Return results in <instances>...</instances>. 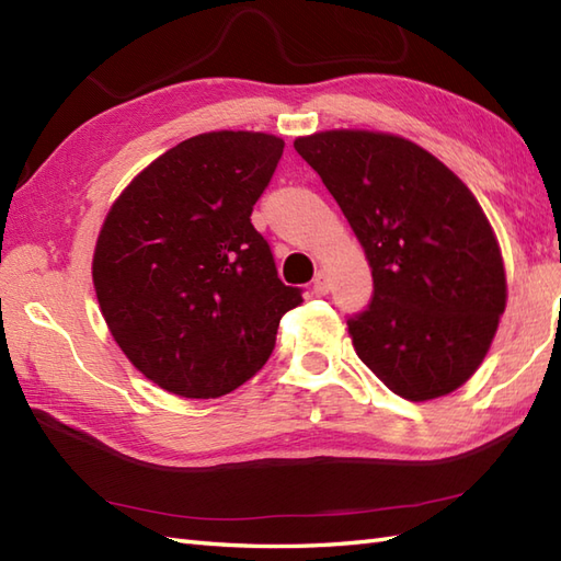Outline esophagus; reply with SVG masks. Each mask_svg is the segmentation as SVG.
I'll list each match as a JSON object with an SVG mask.
<instances>
[{
  "mask_svg": "<svg viewBox=\"0 0 561 561\" xmlns=\"http://www.w3.org/2000/svg\"><path fill=\"white\" fill-rule=\"evenodd\" d=\"M313 291H316L318 296H325V294L330 291V277H328L325 270H318L316 279H313Z\"/></svg>",
  "mask_w": 561,
  "mask_h": 561,
  "instance_id": "obj_1",
  "label": "esophagus"
}]
</instances>
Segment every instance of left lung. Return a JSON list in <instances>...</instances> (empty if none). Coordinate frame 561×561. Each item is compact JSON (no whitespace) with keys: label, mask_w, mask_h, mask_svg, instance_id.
Segmentation results:
<instances>
[{"label":"left lung","mask_w":561,"mask_h":561,"mask_svg":"<svg viewBox=\"0 0 561 561\" xmlns=\"http://www.w3.org/2000/svg\"><path fill=\"white\" fill-rule=\"evenodd\" d=\"M294 149L323 178L371 265V304L347 320L359 359L412 402L460 388L506 308L502 250L480 202L398 135L328 129Z\"/></svg>","instance_id":"8db88e82"}]
</instances>
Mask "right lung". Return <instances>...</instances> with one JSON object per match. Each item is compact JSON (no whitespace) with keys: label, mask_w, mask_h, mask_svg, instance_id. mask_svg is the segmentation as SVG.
Returning a JSON list of instances; mask_svg holds the SVG:
<instances>
[{"label":"right lung","mask_w":561,"mask_h":561,"mask_svg":"<svg viewBox=\"0 0 561 561\" xmlns=\"http://www.w3.org/2000/svg\"><path fill=\"white\" fill-rule=\"evenodd\" d=\"M282 151L265 133L190 137L113 202L93 287L117 347L159 388L207 400L243 386L304 301L250 224Z\"/></svg>","instance_id":"obj_1"}]
</instances>
